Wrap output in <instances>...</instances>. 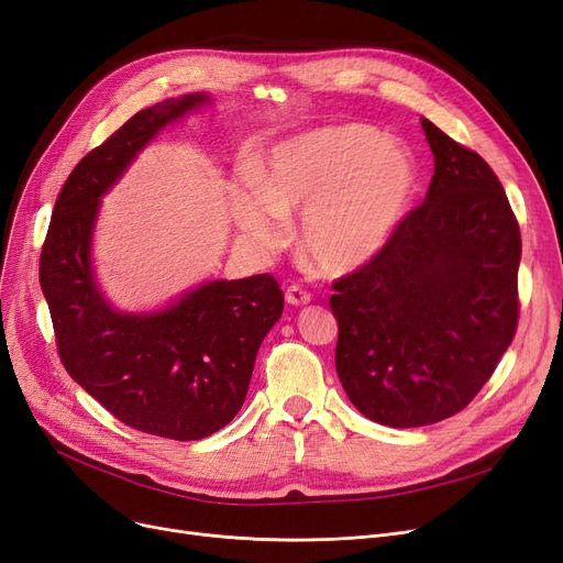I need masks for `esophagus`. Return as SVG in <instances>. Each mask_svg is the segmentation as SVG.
<instances>
[{"label":"esophagus","instance_id":"1","mask_svg":"<svg viewBox=\"0 0 563 563\" xmlns=\"http://www.w3.org/2000/svg\"><path fill=\"white\" fill-rule=\"evenodd\" d=\"M285 301L289 306H306V303H310V295L306 292V289H301L299 285H289L285 289Z\"/></svg>","mask_w":563,"mask_h":563}]
</instances>
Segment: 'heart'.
<instances>
[{"label": "heart", "mask_w": 563, "mask_h": 563, "mask_svg": "<svg viewBox=\"0 0 563 563\" xmlns=\"http://www.w3.org/2000/svg\"><path fill=\"white\" fill-rule=\"evenodd\" d=\"M420 169L408 145L371 124H334L276 143L255 174L229 187L239 236L257 253L278 250L301 211V255L327 276L376 260L397 236Z\"/></svg>", "instance_id": "obj_1"}]
</instances>
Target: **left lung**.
<instances>
[{
	"label": "left lung",
	"mask_w": 563,
	"mask_h": 563,
	"mask_svg": "<svg viewBox=\"0 0 563 563\" xmlns=\"http://www.w3.org/2000/svg\"><path fill=\"white\" fill-rule=\"evenodd\" d=\"M424 203L383 253L334 283L336 373L364 418L397 429L471 404L512 343L522 239L489 164L422 118Z\"/></svg>",
	"instance_id": "1"
}]
</instances>
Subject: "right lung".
<instances>
[{
  "instance_id": "right-lung-1",
  "label": "right lung",
  "mask_w": 563,
  "mask_h": 563,
  "mask_svg": "<svg viewBox=\"0 0 563 563\" xmlns=\"http://www.w3.org/2000/svg\"><path fill=\"white\" fill-rule=\"evenodd\" d=\"M208 92L139 111L82 157L55 201L41 250V292L69 376L120 422L199 441L241 410L257 350L283 316L266 276L206 280L153 310L115 308L97 278L92 239L101 199L162 130L211 107Z\"/></svg>"
}]
</instances>
